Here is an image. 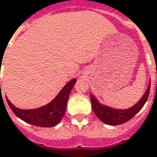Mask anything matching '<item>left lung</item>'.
I'll list each match as a JSON object with an SVG mask.
<instances>
[{
	"label": "left lung",
	"instance_id": "8db88e82",
	"mask_svg": "<svg viewBox=\"0 0 157 157\" xmlns=\"http://www.w3.org/2000/svg\"><path fill=\"white\" fill-rule=\"evenodd\" d=\"M150 90H151V83L149 84L146 92L144 93V96L141 98L140 101L132 107L127 109H112V108L105 106L98 101L93 95H90L91 102H92V108L98 118L105 124L112 125V126L123 124L130 119H132V117L143 108L145 102L147 101Z\"/></svg>",
	"mask_w": 157,
	"mask_h": 157
}]
</instances>
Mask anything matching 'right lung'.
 <instances>
[{"instance_id": "right-lung-1", "label": "right lung", "mask_w": 157, "mask_h": 157, "mask_svg": "<svg viewBox=\"0 0 157 157\" xmlns=\"http://www.w3.org/2000/svg\"><path fill=\"white\" fill-rule=\"evenodd\" d=\"M75 82L76 79L71 80L51 103L38 109H20L15 107L7 98L6 101L13 112L21 120L37 127L51 128L62 120L66 110L68 98Z\"/></svg>"}]
</instances>
